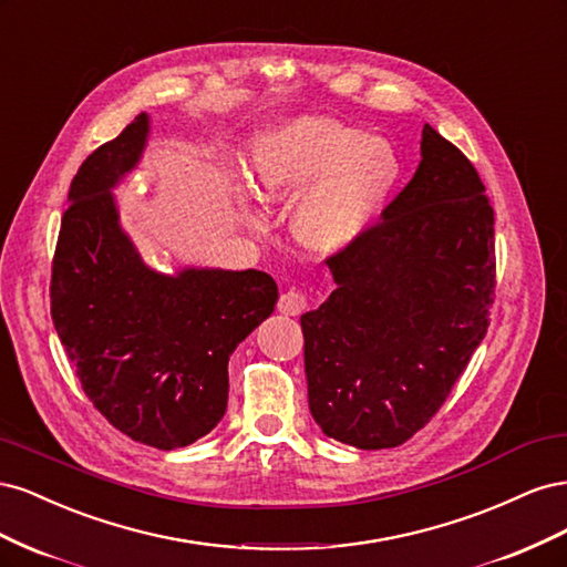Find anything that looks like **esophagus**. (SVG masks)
Segmentation results:
<instances>
[{"instance_id": "1", "label": "esophagus", "mask_w": 567, "mask_h": 567, "mask_svg": "<svg viewBox=\"0 0 567 567\" xmlns=\"http://www.w3.org/2000/svg\"><path fill=\"white\" fill-rule=\"evenodd\" d=\"M307 302H310V298H307L305 290L290 288V290H286V293H281V298H279V312L298 317L307 310Z\"/></svg>"}]
</instances>
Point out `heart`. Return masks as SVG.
Here are the masks:
<instances>
[{
  "instance_id": "heart-1",
  "label": "heart",
  "mask_w": 567,
  "mask_h": 567,
  "mask_svg": "<svg viewBox=\"0 0 567 567\" xmlns=\"http://www.w3.org/2000/svg\"><path fill=\"white\" fill-rule=\"evenodd\" d=\"M257 192L269 203L302 198L293 217L298 241L333 252L364 231L400 177L390 142L333 117H298L269 132L252 153Z\"/></svg>"
}]
</instances>
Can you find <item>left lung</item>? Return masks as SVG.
<instances>
[{
  "label": "left lung",
  "instance_id": "left-lung-1",
  "mask_svg": "<svg viewBox=\"0 0 567 567\" xmlns=\"http://www.w3.org/2000/svg\"><path fill=\"white\" fill-rule=\"evenodd\" d=\"M326 265L338 286L300 317L312 416L352 447H400L437 414L489 326L494 210L477 169L425 125L416 175Z\"/></svg>",
  "mask_w": 567,
  "mask_h": 567
}]
</instances>
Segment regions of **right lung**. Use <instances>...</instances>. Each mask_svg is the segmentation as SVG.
Returning <instances> with one entry per match:
<instances>
[{
    "label": "right lung",
    "instance_id": "add662e5",
    "mask_svg": "<svg viewBox=\"0 0 567 567\" xmlns=\"http://www.w3.org/2000/svg\"><path fill=\"white\" fill-rule=\"evenodd\" d=\"M146 113L90 153L68 192L54 262L51 319L84 394L127 437L177 450L227 411L229 354L279 300L267 271L142 262L120 229L111 188L140 163Z\"/></svg>",
    "mask_w": 567,
    "mask_h": 567
}]
</instances>
